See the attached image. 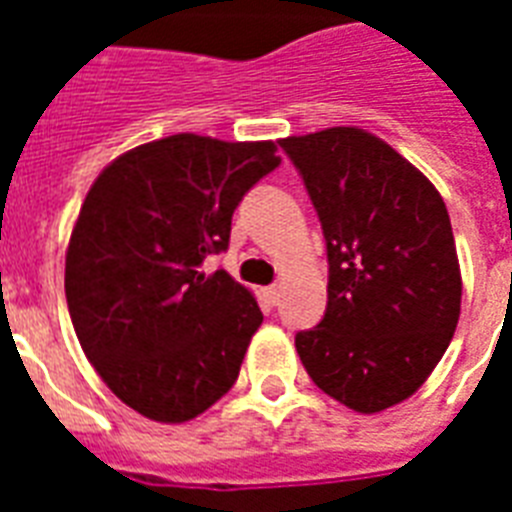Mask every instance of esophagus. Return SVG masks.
<instances>
[{
	"label": "esophagus",
	"instance_id": "34e87169",
	"mask_svg": "<svg viewBox=\"0 0 512 512\" xmlns=\"http://www.w3.org/2000/svg\"><path fill=\"white\" fill-rule=\"evenodd\" d=\"M263 295H265V300H268V303L276 305L281 300V287H279V284H273V287H265Z\"/></svg>",
	"mask_w": 512,
	"mask_h": 512
}]
</instances>
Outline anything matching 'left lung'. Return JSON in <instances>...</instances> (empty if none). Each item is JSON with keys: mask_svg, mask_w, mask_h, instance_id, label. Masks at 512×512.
<instances>
[{"mask_svg": "<svg viewBox=\"0 0 512 512\" xmlns=\"http://www.w3.org/2000/svg\"><path fill=\"white\" fill-rule=\"evenodd\" d=\"M327 241V313L297 332L305 372L327 396L374 414L436 369L460 321L462 279L436 185L356 127L284 138Z\"/></svg>", "mask_w": 512, "mask_h": 512, "instance_id": "8db88e82", "label": "left lung"}]
</instances>
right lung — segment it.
<instances>
[{
  "label": "right lung",
  "instance_id": "obj_1",
  "mask_svg": "<svg viewBox=\"0 0 512 512\" xmlns=\"http://www.w3.org/2000/svg\"><path fill=\"white\" fill-rule=\"evenodd\" d=\"M279 164L271 140L180 132L92 183L68 241V313L95 372L148 420H193L239 377L263 313L204 260L228 249L233 209Z\"/></svg>",
  "mask_w": 512,
  "mask_h": 512
}]
</instances>
